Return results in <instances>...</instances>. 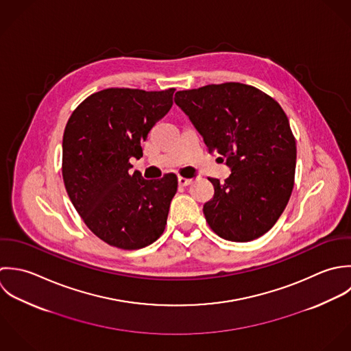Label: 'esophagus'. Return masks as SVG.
I'll return each instance as SVG.
<instances>
[{"label": "esophagus", "instance_id": "1", "mask_svg": "<svg viewBox=\"0 0 351 351\" xmlns=\"http://www.w3.org/2000/svg\"><path fill=\"white\" fill-rule=\"evenodd\" d=\"M178 182H179V186H183V187H186V186H189L191 182H193V179H187V178H183V176H179V179H178Z\"/></svg>", "mask_w": 351, "mask_h": 351}]
</instances>
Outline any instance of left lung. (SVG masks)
<instances>
[{"mask_svg": "<svg viewBox=\"0 0 351 351\" xmlns=\"http://www.w3.org/2000/svg\"><path fill=\"white\" fill-rule=\"evenodd\" d=\"M176 106L204 137L210 153L230 168L204 205L211 229L229 241H251L269 232L291 195L295 140L280 104L240 84H211L179 90Z\"/></svg>", "mask_w": 351, "mask_h": 351, "instance_id": "obj_1", "label": "left lung"}]
</instances>
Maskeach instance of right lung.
Returning a JSON list of instances; mask_svg holds the SVG:
<instances>
[{
  "label": "right lung",
  "mask_w": 351,
  "mask_h": 351,
  "mask_svg": "<svg viewBox=\"0 0 351 351\" xmlns=\"http://www.w3.org/2000/svg\"><path fill=\"white\" fill-rule=\"evenodd\" d=\"M175 89L108 88L71 114L62 141V176L73 206L103 241L140 250L164 232L178 178L146 180L130 172L142 142L172 107Z\"/></svg>",
  "instance_id": "add662e5"
}]
</instances>
